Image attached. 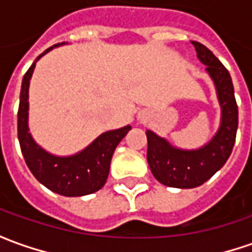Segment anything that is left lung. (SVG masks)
Listing matches in <instances>:
<instances>
[{"label":"left lung","instance_id":"obj_1","mask_svg":"<svg viewBox=\"0 0 252 252\" xmlns=\"http://www.w3.org/2000/svg\"><path fill=\"white\" fill-rule=\"evenodd\" d=\"M192 44L216 85L221 123L213 139L198 150L177 149L156 133L146 131L147 161L151 172L158 182L171 188H196L212 178L228 160L237 134L238 108L227 68L206 46L199 42Z\"/></svg>","mask_w":252,"mask_h":252}]
</instances>
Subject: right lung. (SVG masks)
Returning a JSON list of instances; mask_svg holds the SVG:
<instances>
[{
    "label": "right lung",
    "mask_w": 252,
    "mask_h": 252,
    "mask_svg": "<svg viewBox=\"0 0 252 252\" xmlns=\"http://www.w3.org/2000/svg\"><path fill=\"white\" fill-rule=\"evenodd\" d=\"M57 46L60 43L54 44L53 47ZM53 47H49L40 54L24 75L18 109V139L28 168L40 184L63 196H84L99 190L105 185L113 151L131 127L127 125L116 130L105 131L87 149L68 157L53 156L32 139L28 127L29 81L36 62Z\"/></svg>",
    "instance_id": "obj_1"
}]
</instances>
